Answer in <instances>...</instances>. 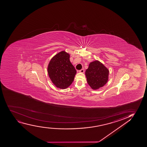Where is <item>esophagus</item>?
<instances>
[{
	"mask_svg": "<svg viewBox=\"0 0 147 147\" xmlns=\"http://www.w3.org/2000/svg\"><path fill=\"white\" fill-rule=\"evenodd\" d=\"M79 72H80V73H84V69H80V71H79Z\"/></svg>",
	"mask_w": 147,
	"mask_h": 147,
	"instance_id": "1",
	"label": "esophagus"
}]
</instances>
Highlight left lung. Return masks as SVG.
I'll return each mask as SVG.
<instances>
[{"mask_svg": "<svg viewBox=\"0 0 147 147\" xmlns=\"http://www.w3.org/2000/svg\"><path fill=\"white\" fill-rule=\"evenodd\" d=\"M109 71L98 61L91 63L85 71L88 84L93 89L103 87L108 81Z\"/></svg>", "mask_w": 147, "mask_h": 147, "instance_id": "obj_1", "label": "left lung"}]
</instances>
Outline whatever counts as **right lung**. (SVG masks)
<instances>
[{"label": "right lung", "instance_id": "obj_1", "mask_svg": "<svg viewBox=\"0 0 147 147\" xmlns=\"http://www.w3.org/2000/svg\"><path fill=\"white\" fill-rule=\"evenodd\" d=\"M49 78L58 88L65 89L72 83L76 71L69 61V55L64 51L51 59L47 68Z\"/></svg>", "mask_w": 147, "mask_h": 147}]
</instances>
